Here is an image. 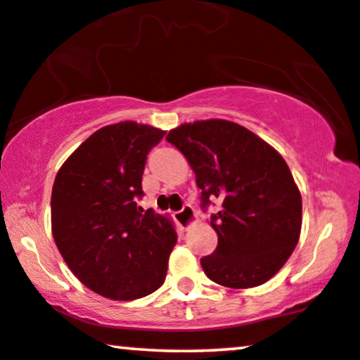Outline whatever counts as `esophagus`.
<instances>
[{
	"label": "esophagus",
	"instance_id": "1",
	"mask_svg": "<svg viewBox=\"0 0 360 360\" xmlns=\"http://www.w3.org/2000/svg\"><path fill=\"white\" fill-rule=\"evenodd\" d=\"M174 218H175L176 224H179L180 228H184V229H188L190 226L195 223V219H196V214H195V210L191 208L190 205H185L184 208H181L180 211H176V213L174 214Z\"/></svg>",
	"mask_w": 360,
	"mask_h": 360
}]
</instances>
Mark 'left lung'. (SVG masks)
I'll use <instances>...</instances> for the list:
<instances>
[{
	"label": "left lung",
	"instance_id": "left-lung-1",
	"mask_svg": "<svg viewBox=\"0 0 360 360\" xmlns=\"http://www.w3.org/2000/svg\"><path fill=\"white\" fill-rule=\"evenodd\" d=\"M195 172L201 208L218 248L201 259L210 280L229 288L262 285L283 267L302 231V195L283 157L244 126L226 120L180 124L165 137Z\"/></svg>",
	"mask_w": 360,
	"mask_h": 360
}]
</instances>
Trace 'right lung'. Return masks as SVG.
I'll list each match as a JSON object with an SVG mask.
<instances>
[{
    "label": "right lung",
    "instance_id": "add662e5",
    "mask_svg": "<svg viewBox=\"0 0 360 360\" xmlns=\"http://www.w3.org/2000/svg\"><path fill=\"white\" fill-rule=\"evenodd\" d=\"M164 136L134 121L105 126L57 172L53 240L73 275L101 297L129 302L165 280L176 243L174 224L137 206L147 154Z\"/></svg>",
    "mask_w": 360,
    "mask_h": 360
}]
</instances>
